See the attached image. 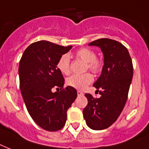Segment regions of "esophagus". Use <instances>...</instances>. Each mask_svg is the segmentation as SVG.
Segmentation results:
<instances>
[{
    "mask_svg": "<svg viewBox=\"0 0 149 149\" xmlns=\"http://www.w3.org/2000/svg\"><path fill=\"white\" fill-rule=\"evenodd\" d=\"M77 93H78V96H80V95H83V93H81V91H78V92H77Z\"/></svg>",
    "mask_w": 149,
    "mask_h": 149,
    "instance_id": "1",
    "label": "esophagus"
}]
</instances>
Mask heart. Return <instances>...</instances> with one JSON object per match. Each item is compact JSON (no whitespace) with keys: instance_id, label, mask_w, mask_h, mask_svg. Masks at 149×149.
<instances>
[{"instance_id":"b5f03b06","label":"heart","mask_w":149,"mask_h":149,"mask_svg":"<svg viewBox=\"0 0 149 149\" xmlns=\"http://www.w3.org/2000/svg\"><path fill=\"white\" fill-rule=\"evenodd\" d=\"M78 58L86 62L87 68L90 71L97 73L101 71L102 68V62L100 59L96 58V54L93 49L88 48H81L75 53ZM70 56L68 54H63L60 56L56 68L64 74H68L71 71L70 68ZM93 81V77L90 73L83 74H73L67 79V84L76 89H83Z\"/></svg>"}]
</instances>
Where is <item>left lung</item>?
<instances>
[{
  "instance_id": "8db88e82",
  "label": "left lung",
  "mask_w": 149,
  "mask_h": 149,
  "mask_svg": "<svg viewBox=\"0 0 149 149\" xmlns=\"http://www.w3.org/2000/svg\"><path fill=\"white\" fill-rule=\"evenodd\" d=\"M88 45L101 49L104 65L93 84L101 96L97 99L85 94L88 105L83 109V116L88 127L103 130L116 121L125 106L133 78V64L127 49L116 40L104 38Z\"/></svg>"
}]
</instances>
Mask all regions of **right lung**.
<instances>
[{
	"label": "right lung",
	"instance_id": "add662e5",
	"mask_svg": "<svg viewBox=\"0 0 149 149\" xmlns=\"http://www.w3.org/2000/svg\"><path fill=\"white\" fill-rule=\"evenodd\" d=\"M71 48L41 40L29 45L19 62L20 89L25 107L36 124L46 131L63 128L67 111L77 98L75 88H63L64 78L56 68L60 56ZM54 87L61 91L53 93Z\"/></svg>",
	"mask_w": 149,
	"mask_h": 149
}]
</instances>
